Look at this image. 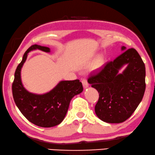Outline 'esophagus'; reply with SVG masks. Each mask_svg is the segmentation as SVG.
Listing matches in <instances>:
<instances>
[{
  "label": "esophagus",
  "mask_w": 155,
  "mask_h": 155,
  "mask_svg": "<svg viewBox=\"0 0 155 155\" xmlns=\"http://www.w3.org/2000/svg\"><path fill=\"white\" fill-rule=\"evenodd\" d=\"M82 84H83V85H84V89L87 88V87H88L89 84H88V83H87V81H86V79H84H84L82 80Z\"/></svg>",
  "instance_id": "obj_1"
}]
</instances>
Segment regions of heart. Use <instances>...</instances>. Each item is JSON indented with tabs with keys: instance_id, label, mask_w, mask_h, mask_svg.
<instances>
[{
	"instance_id": "obj_1",
	"label": "heart",
	"mask_w": 155,
	"mask_h": 155,
	"mask_svg": "<svg viewBox=\"0 0 155 155\" xmlns=\"http://www.w3.org/2000/svg\"><path fill=\"white\" fill-rule=\"evenodd\" d=\"M104 63V61L103 58L101 56H99L94 61L93 64H92V69L93 70H98V69H100L103 66Z\"/></svg>"
}]
</instances>
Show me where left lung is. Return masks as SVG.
Returning a JSON list of instances; mask_svg holds the SVG:
<instances>
[{"instance_id": "1", "label": "left lung", "mask_w": 155, "mask_h": 155, "mask_svg": "<svg viewBox=\"0 0 155 155\" xmlns=\"http://www.w3.org/2000/svg\"><path fill=\"white\" fill-rule=\"evenodd\" d=\"M122 54L106 64L87 81L100 94L94 107L96 115L107 123H120L127 120L143 97L145 67L134 48L121 47ZM125 66V70H120Z\"/></svg>"}]
</instances>
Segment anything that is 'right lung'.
Listing matches in <instances>:
<instances>
[{
  "label": "right lung",
  "mask_w": 155,
  "mask_h": 155,
  "mask_svg": "<svg viewBox=\"0 0 155 155\" xmlns=\"http://www.w3.org/2000/svg\"><path fill=\"white\" fill-rule=\"evenodd\" d=\"M37 49L47 53L51 51L48 47L35 45L25 52L15 73L13 98L17 107L28 120L41 127H52L61 123L71 99L82 92L84 88L81 82L77 79L61 81L52 90L44 94H35L27 91L22 84L21 71L28 53Z\"/></svg>",
  "instance_id": "obj_1"
}]
</instances>
